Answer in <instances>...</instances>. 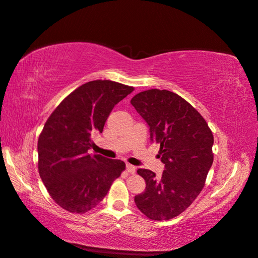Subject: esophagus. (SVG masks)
Wrapping results in <instances>:
<instances>
[{"label":"esophagus","instance_id":"1","mask_svg":"<svg viewBox=\"0 0 258 258\" xmlns=\"http://www.w3.org/2000/svg\"><path fill=\"white\" fill-rule=\"evenodd\" d=\"M126 171H127L131 174H134L135 171H136V168H135V166L131 165V164H126Z\"/></svg>","mask_w":258,"mask_h":258}]
</instances>
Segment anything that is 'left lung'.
I'll list each match as a JSON object with an SVG mask.
<instances>
[{
    "instance_id": "8db88e82",
    "label": "left lung",
    "mask_w": 258,
    "mask_h": 258,
    "mask_svg": "<svg viewBox=\"0 0 258 258\" xmlns=\"http://www.w3.org/2000/svg\"><path fill=\"white\" fill-rule=\"evenodd\" d=\"M131 104L149 125L151 141L160 144L158 157L165 165L160 177L150 169H138L146 187L134 197L135 204L151 220H171L204 187L213 164L212 131L202 115L173 92L144 91Z\"/></svg>"
}]
</instances>
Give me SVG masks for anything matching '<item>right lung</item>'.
<instances>
[{
	"label": "right lung",
	"instance_id": "right-lung-1",
	"mask_svg": "<svg viewBox=\"0 0 258 258\" xmlns=\"http://www.w3.org/2000/svg\"><path fill=\"white\" fill-rule=\"evenodd\" d=\"M132 86L91 81L59 103L37 142L38 173L57 205L83 214L100 203L125 169V163L89 154L92 136L102 133L113 107Z\"/></svg>",
	"mask_w": 258,
	"mask_h": 258
}]
</instances>
